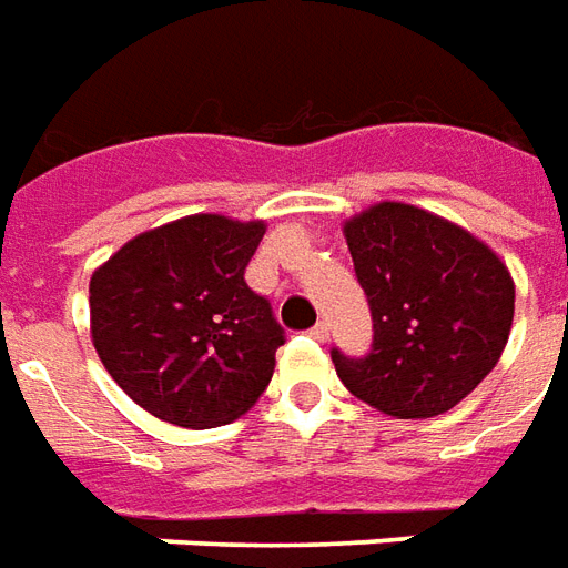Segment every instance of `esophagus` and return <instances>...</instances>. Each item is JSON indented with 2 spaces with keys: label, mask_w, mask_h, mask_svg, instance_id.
<instances>
[{
  "label": "esophagus",
  "mask_w": 568,
  "mask_h": 568,
  "mask_svg": "<svg viewBox=\"0 0 568 568\" xmlns=\"http://www.w3.org/2000/svg\"><path fill=\"white\" fill-rule=\"evenodd\" d=\"M327 334H331V327H327V322H316V325H313V331H310V337L318 339V343H325Z\"/></svg>",
  "instance_id": "34e87169"
}]
</instances>
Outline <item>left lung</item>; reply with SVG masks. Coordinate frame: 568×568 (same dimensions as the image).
<instances>
[{
    "instance_id": "left-lung-1",
    "label": "left lung",
    "mask_w": 568,
    "mask_h": 568,
    "mask_svg": "<svg viewBox=\"0 0 568 568\" xmlns=\"http://www.w3.org/2000/svg\"><path fill=\"white\" fill-rule=\"evenodd\" d=\"M373 313V348L331 361L358 400L434 418L464 400L508 343L515 280L476 234L430 210L379 201L343 225Z\"/></svg>"
}]
</instances>
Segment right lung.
Segmentation results:
<instances>
[{
  "label": "right lung",
  "instance_id": "1",
  "mask_svg": "<svg viewBox=\"0 0 568 568\" xmlns=\"http://www.w3.org/2000/svg\"><path fill=\"white\" fill-rule=\"evenodd\" d=\"M262 220L195 213L138 234L90 280V331L111 379L178 427H220L262 397L283 346L243 273Z\"/></svg>",
  "mask_w": 568,
  "mask_h": 568
}]
</instances>
